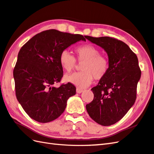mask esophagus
<instances>
[{
    "label": "esophagus",
    "mask_w": 154,
    "mask_h": 154,
    "mask_svg": "<svg viewBox=\"0 0 154 154\" xmlns=\"http://www.w3.org/2000/svg\"><path fill=\"white\" fill-rule=\"evenodd\" d=\"M82 91H83V89H80V88H76V92H77L78 93H82Z\"/></svg>",
    "instance_id": "obj_1"
}]
</instances>
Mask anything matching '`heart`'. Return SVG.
Returning <instances> with one entry per match:
<instances>
[{"label": "heart", "instance_id": "1", "mask_svg": "<svg viewBox=\"0 0 154 154\" xmlns=\"http://www.w3.org/2000/svg\"><path fill=\"white\" fill-rule=\"evenodd\" d=\"M76 59L67 50H63L59 55V61L63 69L67 72H72L76 68L77 60L82 63L80 72L65 76V80L77 87L84 88L91 83L93 78L99 80L106 76L109 63L104 56L100 55L98 48L92 44H84L75 50Z\"/></svg>", "mask_w": 154, "mask_h": 154}]
</instances>
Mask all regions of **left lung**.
Returning <instances> with one entry per match:
<instances>
[{
	"label": "left lung",
	"mask_w": 154,
	"mask_h": 154,
	"mask_svg": "<svg viewBox=\"0 0 154 154\" xmlns=\"http://www.w3.org/2000/svg\"><path fill=\"white\" fill-rule=\"evenodd\" d=\"M85 38L106 51L109 62L106 76L91 89L94 98L86 110L95 122L109 126L120 120L135 102L141 76L138 58L125 43L113 37Z\"/></svg>",
	"instance_id": "obj_1"
}]
</instances>
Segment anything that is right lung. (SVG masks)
<instances>
[{
  "instance_id": "1",
  "label": "right lung",
  "mask_w": 154,
  "mask_h": 154,
  "mask_svg": "<svg viewBox=\"0 0 154 154\" xmlns=\"http://www.w3.org/2000/svg\"><path fill=\"white\" fill-rule=\"evenodd\" d=\"M81 40L85 41L79 34L50 29L34 36L20 49L13 72L16 95L35 121L57 119L65 111L68 99L76 94V87L69 82L59 88L54 85L63 76L61 52Z\"/></svg>"
}]
</instances>
